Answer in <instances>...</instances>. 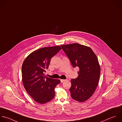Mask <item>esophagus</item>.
I'll return each instance as SVG.
<instances>
[{
    "instance_id": "1",
    "label": "esophagus",
    "mask_w": 122,
    "mask_h": 122,
    "mask_svg": "<svg viewBox=\"0 0 122 122\" xmlns=\"http://www.w3.org/2000/svg\"><path fill=\"white\" fill-rule=\"evenodd\" d=\"M60 80H61V82L62 83H63V82H65V81L67 80V79H61Z\"/></svg>"
}]
</instances>
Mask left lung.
Listing matches in <instances>:
<instances>
[{
    "mask_svg": "<svg viewBox=\"0 0 122 122\" xmlns=\"http://www.w3.org/2000/svg\"><path fill=\"white\" fill-rule=\"evenodd\" d=\"M72 66L79 67L78 76L71 80V97L83 102L94 93L98 86L101 68L98 58L89 47L77 43L61 45Z\"/></svg>",
    "mask_w": 122,
    "mask_h": 122,
    "instance_id": "left-lung-1",
    "label": "left lung"
}]
</instances>
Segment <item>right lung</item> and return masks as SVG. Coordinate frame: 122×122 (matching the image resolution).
Masks as SVG:
<instances>
[{
  "instance_id": "obj_1",
  "label": "right lung",
  "mask_w": 122,
  "mask_h": 122,
  "mask_svg": "<svg viewBox=\"0 0 122 122\" xmlns=\"http://www.w3.org/2000/svg\"><path fill=\"white\" fill-rule=\"evenodd\" d=\"M61 48L59 46L47 47L30 53L24 61L22 68L23 86L26 92L36 102L44 104L55 97V88L60 83L59 79L45 76L51 58Z\"/></svg>"
}]
</instances>
